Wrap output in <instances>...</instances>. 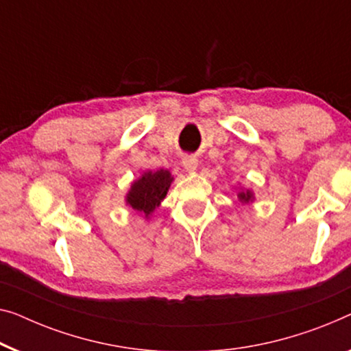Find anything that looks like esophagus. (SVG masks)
I'll use <instances>...</instances> for the list:
<instances>
[{
    "label": "esophagus",
    "mask_w": 351,
    "mask_h": 351,
    "mask_svg": "<svg viewBox=\"0 0 351 351\" xmlns=\"http://www.w3.org/2000/svg\"><path fill=\"white\" fill-rule=\"evenodd\" d=\"M182 165H184L188 172H195L197 169V160L195 156H185V158L182 160Z\"/></svg>",
    "instance_id": "34e87169"
}]
</instances>
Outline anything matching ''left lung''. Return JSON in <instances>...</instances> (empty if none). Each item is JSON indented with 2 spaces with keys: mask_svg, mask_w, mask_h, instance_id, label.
I'll return each instance as SVG.
<instances>
[{
  "mask_svg": "<svg viewBox=\"0 0 351 351\" xmlns=\"http://www.w3.org/2000/svg\"><path fill=\"white\" fill-rule=\"evenodd\" d=\"M237 197L241 202H245V204H248V202L253 201V193L250 190H239Z\"/></svg>",
  "mask_w": 351,
  "mask_h": 351,
  "instance_id": "1",
  "label": "left lung"
}]
</instances>
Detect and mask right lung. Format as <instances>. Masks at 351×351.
<instances>
[{"label":"right lung","mask_w":351,"mask_h":351,"mask_svg":"<svg viewBox=\"0 0 351 351\" xmlns=\"http://www.w3.org/2000/svg\"><path fill=\"white\" fill-rule=\"evenodd\" d=\"M174 180L167 169L147 171L138 180L131 184L126 195V204L141 212L145 218L152 215L167 195V190Z\"/></svg>","instance_id":"1"}]
</instances>
